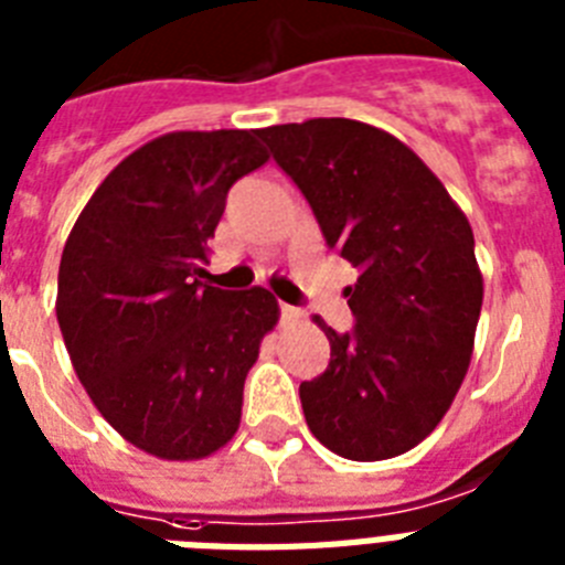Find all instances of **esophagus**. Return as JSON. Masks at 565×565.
Here are the masks:
<instances>
[{"mask_svg":"<svg viewBox=\"0 0 565 565\" xmlns=\"http://www.w3.org/2000/svg\"><path fill=\"white\" fill-rule=\"evenodd\" d=\"M281 319L284 321L301 319V310H298V307H290V305H281Z\"/></svg>","mask_w":565,"mask_h":565,"instance_id":"34e87169","label":"esophagus"}]
</instances>
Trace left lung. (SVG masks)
I'll return each instance as SVG.
<instances>
[{
	"instance_id": "8db88e82",
	"label": "left lung",
	"mask_w": 565,
	"mask_h": 565,
	"mask_svg": "<svg viewBox=\"0 0 565 565\" xmlns=\"http://www.w3.org/2000/svg\"><path fill=\"white\" fill-rule=\"evenodd\" d=\"M301 189L330 249L359 269L344 290L355 327L301 382L307 428L355 462L411 451L439 425L468 373L482 273L466 212L387 131L344 117L258 129Z\"/></svg>"
}]
</instances>
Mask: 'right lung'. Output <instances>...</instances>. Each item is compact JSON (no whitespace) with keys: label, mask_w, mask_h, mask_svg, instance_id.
<instances>
[{"label":"right lung","mask_w":565,"mask_h":565,"mask_svg":"<svg viewBox=\"0 0 565 565\" xmlns=\"http://www.w3.org/2000/svg\"><path fill=\"white\" fill-rule=\"evenodd\" d=\"M258 131H169L117 163L65 241L56 321L117 434L160 459H203L241 425L244 382L278 321L264 287L201 278L226 192L269 154Z\"/></svg>","instance_id":"right-lung-1"}]
</instances>
